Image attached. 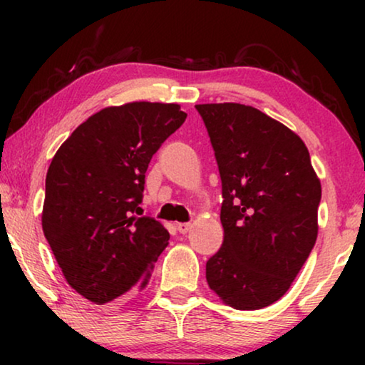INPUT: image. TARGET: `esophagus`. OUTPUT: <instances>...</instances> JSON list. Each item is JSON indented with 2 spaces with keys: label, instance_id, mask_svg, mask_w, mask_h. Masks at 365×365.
Here are the masks:
<instances>
[{
  "label": "esophagus",
  "instance_id": "1",
  "mask_svg": "<svg viewBox=\"0 0 365 365\" xmlns=\"http://www.w3.org/2000/svg\"><path fill=\"white\" fill-rule=\"evenodd\" d=\"M191 227H192V224L191 222H179V224H176V229L181 234H186V232H189L191 231Z\"/></svg>",
  "mask_w": 365,
  "mask_h": 365
}]
</instances>
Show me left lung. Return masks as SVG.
<instances>
[{
	"label": "left lung",
	"instance_id": "obj_1",
	"mask_svg": "<svg viewBox=\"0 0 365 365\" xmlns=\"http://www.w3.org/2000/svg\"><path fill=\"white\" fill-rule=\"evenodd\" d=\"M222 182L224 241L206 262L209 287L239 311L279 301L317 239L321 181L306 144L239 103L196 104Z\"/></svg>",
	"mask_w": 365,
	"mask_h": 365
}]
</instances>
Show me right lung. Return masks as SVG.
<instances>
[{
    "label": "right lung",
    "mask_w": 365,
    "mask_h": 365,
    "mask_svg": "<svg viewBox=\"0 0 365 365\" xmlns=\"http://www.w3.org/2000/svg\"><path fill=\"white\" fill-rule=\"evenodd\" d=\"M179 104L104 108L74 129L49 164L43 232L78 294L98 306L148 286L169 232L143 216L153 154L186 121Z\"/></svg>",
    "instance_id": "1"
}]
</instances>
